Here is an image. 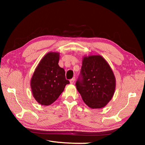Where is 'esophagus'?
<instances>
[{"mask_svg": "<svg viewBox=\"0 0 145 145\" xmlns=\"http://www.w3.org/2000/svg\"><path fill=\"white\" fill-rule=\"evenodd\" d=\"M74 82H75V78H72V79L70 80V84H73V83H74Z\"/></svg>", "mask_w": 145, "mask_h": 145, "instance_id": "1", "label": "esophagus"}]
</instances>
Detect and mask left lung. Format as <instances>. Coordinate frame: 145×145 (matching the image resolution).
Listing matches in <instances>:
<instances>
[{
  "label": "left lung",
  "instance_id": "8db88e82",
  "mask_svg": "<svg viewBox=\"0 0 145 145\" xmlns=\"http://www.w3.org/2000/svg\"><path fill=\"white\" fill-rule=\"evenodd\" d=\"M76 87L88 107L100 109L113 97L116 78L111 67L102 56H84Z\"/></svg>",
  "mask_w": 145,
  "mask_h": 145
}]
</instances>
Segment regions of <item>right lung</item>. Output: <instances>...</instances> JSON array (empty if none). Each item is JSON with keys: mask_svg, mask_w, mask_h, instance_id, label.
Wrapping results in <instances>:
<instances>
[{"mask_svg": "<svg viewBox=\"0 0 145 145\" xmlns=\"http://www.w3.org/2000/svg\"><path fill=\"white\" fill-rule=\"evenodd\" d=\"M59 53L50 52L41 59L31 80L33 95L39 104L49 105L54 102L69 80L65 71L59 66Z\"/></svg>", "mask_w": 145, "mask_h": 145, "instance_id": "obj_1", "label": "right lung"}]
</instances>
